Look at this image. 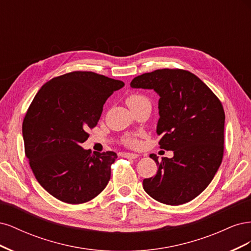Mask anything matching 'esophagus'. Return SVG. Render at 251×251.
<instances>
[{"mask_svg":"<svg viewBox=\"0 0 251 251\" xmlns=\"http://www.w3.org/2000/svg\"><path fill=\"white\" fill-rule=\"evenodd\" d=\"M123 157L127 158V159H136V158L138 157V155L137 154H133V153H124Z\"/></svg>","mask_w":251,"mask_h":251,"instance_id":"esophagus-1","label":"esophagus"}]
</instances>
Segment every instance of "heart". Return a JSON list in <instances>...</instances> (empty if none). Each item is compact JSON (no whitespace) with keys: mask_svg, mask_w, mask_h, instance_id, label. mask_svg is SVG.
<instances>
[{"mask_svg":"<svg viewBox=\"0 0 251 251\" xmlns=\"http://www.w3.org/2000/svg\"><path fill=\"white\" fill-rule=\"evenodd\" d=\"M144 101H148V98L146 96L141 95V94H132L126 98V103L131 109L136 107V105H138V104L144 102ZM126 142L127 144H130V146H133V147L138 146V141L133 137H126Z\"/></svg>","mask_w":251,"mask_h":251,"instance_id":"1","label":"heart"}]
</instances>
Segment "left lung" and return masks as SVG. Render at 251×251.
I'll return each mask as SVG.
<instances>
[{
	"label": "left lung",
	"mask_w": 251,
	"mask_h": 251,
	"mask_svg": "<svg viewBox=\"0 0 251 251\" xmlns=\"http://www.w3.org/2000/svg\"><path fill=\"white\" fill-rule=\"evenodd\" d=\"M131 87L154 90L159 95L157 134L159 146L173 151L172 158L158 161L154 177L143 180L151 198L180 205L208 186L222 162L225 114L222 103L195 74L180 69H160L135 77Z\"/></svg>",
	"instance_id": "8db88e82"
}]
</instances>
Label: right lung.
Returning a JSON list of instances; mask_svg holds the SVG:
<instances>
[{"label": "right lung", "mask_w": 251, "mask_h": 251, "mask_svg": "<svg viewBox=\"0 0 251 251\" xmlns=\"http://www.w3.org/2000/svg\"><path fill=\"white\" fill-rule=\"evenodd\" d=\"M125 83L94 72L75 71L40 89L23 121L25 154L36 180L69 204L92 200L109 183L114 151L97 153L80 144L102 113L105 100Z\"/></svg>", "instance_id": "right-lung-1"}]
</instances>
